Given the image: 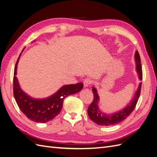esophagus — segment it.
<instances>
[{"mask_svg":"<svg viewBox=\"0 0 157 157\" xmlns=\"http://www.w3.org/2000/svg\"><path fill=\"white\" fill-rule=\"evenodd\" d=\"M92 80L91 79H90L88 78H85L84 80V82H83L84 83V87H88L90 84H92Z\"/></svg>","mask_w":157,"mask_h":157,"instance_id":"34e87169","label":"esophagus"}]
</instances>
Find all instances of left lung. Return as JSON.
<instances>
[{
  "label": "left lung",
  "instance_id": "8db88e82",
  "mask_svg": "<svg viewBox=\"0 0 157 157\" xmlns=\"http://www.w3.org/2000/svg\"><path fill=\"white\" fill-rule=\"evenodd\" d=\"M135 60L136 63V71L139 75L140 80H142V67L141 65V59L139 54V52L136 51L135 54ZM141 82L140 83L139 86L137 88V91L136 92L134 98H132V101L128 105L122 110L110 114L103 113L99 110L98 103L99 102V98L96 89L94 87L92 88V92L94 94V99L88 108V115L93 122L96 124L100 126H111L118 124L129 116L130 114L134 110L136 105L137 104L140 95L141 93Z\"/></svg>",
  "mask_w": 157,
  "mask_h": 157
}]
</instances>
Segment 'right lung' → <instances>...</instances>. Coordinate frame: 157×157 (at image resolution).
Masks as SVG:
<instances>
[{
  "label": "right lung",
  "mask_w": 157,
  "mask_h": 157,
  "mask_svg": "<svg viewBox=\"0 0 157 157\" xmlns=\"http://www.w3.org/2000/svg\"><path fill=\"white\" fill-rule=\"evenodd\" d=\"M21 54L16 63L13 73V96L21 112L32 121L45 123L58 115L62 109L64 99L71 94L80 91L83 84L80 82L61 87L52 96L45 99L32 98L21 89L17 77V65Z\"/></svg>",
  "instance_id": "1"
}]
</instances>
